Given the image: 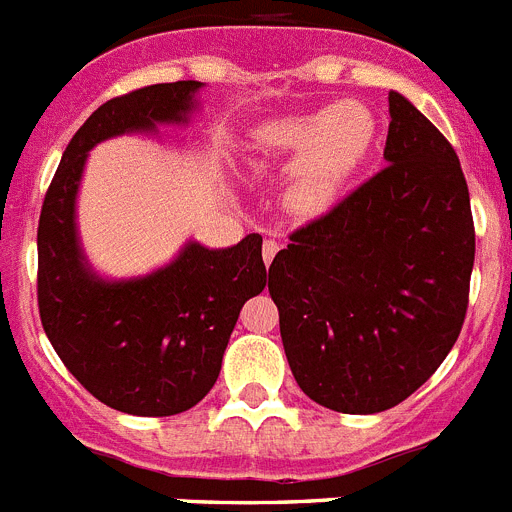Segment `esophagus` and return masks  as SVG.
Wrapping results in <instances>:
<instances>
[{
	"instance_id": "34e87169",
	"label": "esophagus",
	"mask_w": 512,
	"mask_h": 512,
	"mask_svg": "<svg viewBox=\"0 0 512 512\" xmlns=\"http://www.w3.org/2000/svg\"><path fill=\"white\" fill-rule=\"evenodd\" d=\"M279 253V243L277 241H264V246H261V256H264V261H266V266L271 264V261H274V256H277Z\"/></svg>"
}]
</instances>
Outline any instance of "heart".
I'll use <instances>...</instances> for the list:
<instances>
[{
  "label": "heart",
  "instance_id": "1",
  "mask_svg": "<svg viewBox=\"0 0 512 512\" xmlns=\"http://www.w3.org/2000/svg\"><path fill=\"white\" fill-rule=\"evenodd\" d=\"M377 135L374 112L346 99L318 112L269 117L248 130L246 148L266 164H289V210L323 215L372 156Z\"/></svg>",
  "mask_w": 512,
  "mask_h": 512
}]
</instances>
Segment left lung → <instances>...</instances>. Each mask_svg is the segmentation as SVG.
I'll return each mask as SVG.
<instances>
[{
  "label": "left lung",
  "mask_w": 512,
  "mask_h": 512,
  "mask_svg": "<svg viewBox=\"0 0 512 512\" xmlns=\"http://www.w3.org/2000/svg\"><path fill=\"white\" fill-rule=\"evenodd\" d=\"M384 166L289 235L269 269L284 354L323 408L400 405L454 348L469 302L474 223L451 143L390 92Z\"/></svg>",
  "instance_id": "1"
}]
</instances>
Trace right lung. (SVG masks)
Masks as SVG:
<instances>
[{
	"instance_id": "right-lung-1",
	"label": "right lung",
	"mask_w": 512,
	"mask_h": 512,
	"mask_svg": "<svg viewBox=\"0 0 512 512\" xmlns=\"http://www.w3.org/2000/svg\"><path fill=\"white\" fill-rule=\"evenodd\" d=\"M200 89L202 81H174L104 102L63 151L40 212L45 336L99 402L143 418L184 413L212 390L243 302L266 287L261 235L230 248L187 241L151 274L104 279L81 248L76 197L97 143L187 122Z\"/></svg>"
}]
</instances>
